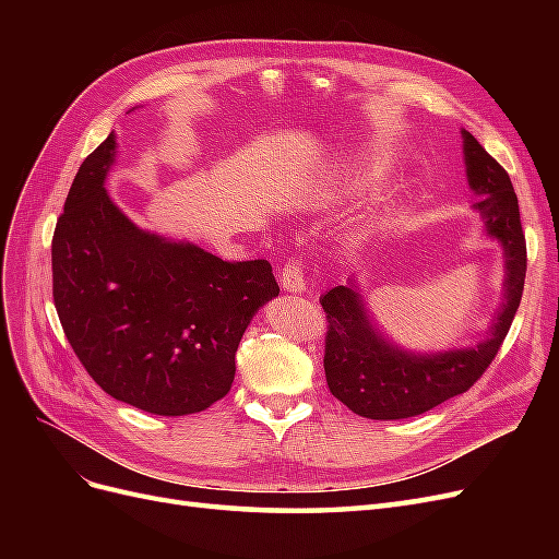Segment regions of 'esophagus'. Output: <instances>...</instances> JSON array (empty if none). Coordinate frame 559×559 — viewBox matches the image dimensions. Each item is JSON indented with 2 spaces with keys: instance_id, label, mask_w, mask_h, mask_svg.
<instances>
[{
  "instance_id": "1",
  "label": "esophagus",
  "mask_w": 559,
  "mask_h": 559,
  "mask_svg": "<svg viewBox=\"0 0 559 559\" xmlns=\"http://www.w3.org/2000/svg\"><path fill=\"white\" fill-rule=\"evenodd\" d=\"M280 284L284 292H302L306 289V275H302V265L298 259H289L280 273Z\"/></svg>"
}]
</instances>
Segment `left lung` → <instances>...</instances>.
Wrapping results in <instances>:
<instances>
[{
	"mask_svg": "<svg viewBox=\"0 0 559 559\" xmlns=\"http://www.w3.org/2000/svg\"><path fill=\"white\" fill-rule=\"evenodd\" d=\"M464 158L471 189L478 193L487 233L506 249V306L492 335L478 347L415 357L386 345L370 329L357 292L335 286L319 302L326 312L324 370L331 394L352 413L370 419H403L427 413L476 384L503 345L524 289L527 242L520 224L518 195L509 173L464 130Z\"/></svg>",
	"mask_w": 559,
	"mask_h": 559,
	"instance_id": "1",
	"label": "left lung"
}]
</instances>
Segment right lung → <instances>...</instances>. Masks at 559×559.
I'll return each mask as SVG.
<instances>
[{"mask_svg":"<svg viewBox=\"0 0 559 559\" xmlns=\"http://www.w3.org/2000/svg\"><path fill=\"white\" fill-rule=\"evenodd\" d=\"M114 134L81 163L58 216L53 302L103 392L151 415L207 411L230 392L235 352L280 294L273 265L222 261L134 226L105 191Z\"/></svg>","mask_w":559,"mask_h":559,"instance_id":"right-lung-1","label":"right lung"}]
</instances>
